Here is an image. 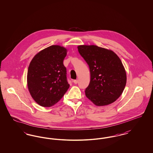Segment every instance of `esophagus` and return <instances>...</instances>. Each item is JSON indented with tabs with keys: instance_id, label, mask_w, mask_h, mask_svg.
<instances>
[{
	"instance_id": "esophagus-1",
	"label": "esophagus",
	"mask_w": 153,
	"mask_h": 153,
	"mask_svg": "<svg viewBox=\"0 0 153 153\" xmlns=\"http://www.w3.org/2000/svg\"><path fill=\"white\" fill-rule=\"evenodd\" d=\"M73 81L75 84H77L78 83V80H74Z\"/></svg>"
}]
</instances>
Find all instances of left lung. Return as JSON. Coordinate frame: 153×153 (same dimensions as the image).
<instances>
[{
	"instance_id": "8db88e82",
	"label": "left lung",
	"mask_w": 153,
	"mask_h": 153,
	"mask_svg": "<svg viewBox=\"0 0 153 153\" xmlns=\"http://www.w3.org/2000/svg\"><path fill=\"white\" fill-rule=\"evenodd\" d=\"M78 51L91 73V80L85 91L87 97L97 106L116 101L122 95L127 80L120 58L114 51L96 45H80Z\"/></svg>"
}]
</instances>
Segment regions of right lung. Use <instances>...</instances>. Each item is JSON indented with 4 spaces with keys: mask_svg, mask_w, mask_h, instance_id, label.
<instances>
[{
    "mask_svg": "<svg viewBox=\"0 0 153 153\" xmlns=\"http://www.w3.org/2000/svg\"><path fill=\"white\" fill-rule=\"evenodd\" d=\"M66 51L64 47L52 45L36 54L30 64L28 88L33 99L42 107L54 105L69 88L63 64Z\"/></svg>",
    "mask_w": 153,
    "mask_h": 153,
    "instance_id": "add662e5",
    "label": "right lung"
}]
</instances>
